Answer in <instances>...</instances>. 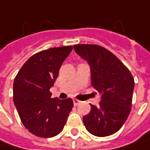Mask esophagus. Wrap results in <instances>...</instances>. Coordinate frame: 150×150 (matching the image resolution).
I'll list each match as a JSON object with an SVG mask.
<instances>
[{
  "label": "esophagus",
  "instance_id": "obj_1",
  "mask_svg": "<svg viewBox=\"0 0 150 150\" xmlns=\"http://www.w3.org/2000/svg\"><path fill=\"white\" fill-rule=\"evenodd\" d=\"M80 103V101H79V100H77V99H73V104H74V106H77V105H79Z\"/></svg>",
  "mask_w": 150,
  "mask_h": 150
}]
</instances>
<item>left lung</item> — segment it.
Returning <instances> with one entry per match:
<instances>
[{
	"instance_id": "obj_1",
	"label": "left lung",
	"mask_w": 150,
	"mask_h": 150,
	"mask_svg": "<svg viewBox=\"0 0 150 150\" xmlns=\"http://www.w3.org/2000/svg\"><path fill=\"white\" fill-rule=\"evenodd\" d=\"M74 49L89 63L91 84L102 96L97 107L91 104V112L83 118V124L94 136H110L122 127L131 112L133 77L120 59L102 46L78 44Z\"/></svg>"
}]
</instances>
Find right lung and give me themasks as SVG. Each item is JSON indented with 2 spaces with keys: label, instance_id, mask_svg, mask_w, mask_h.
Listing matches in <instances>:
<instances>
[{
  "label": "right lung",
  "instance_id": "right-lung-1",
  "mask_svg": "<svg viewBox=\"0 0 150 150\" xmlns=\"http://www.w3.org/2000/svg\"><path fill=\"white\" fill-rule=\"evenodd\" d=\"M72 46L51 48L32 55L13 82V102L27 130L40 137L61 132L73 108L71 98H51L49 91Z\"/></svg>",
  "mask_w": 150,
  "mask_h": 150
}]
</instances>
